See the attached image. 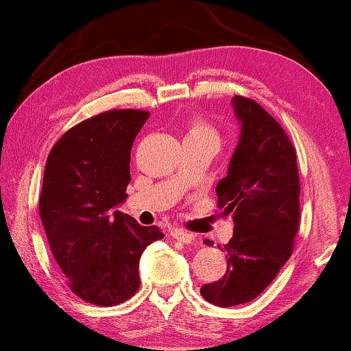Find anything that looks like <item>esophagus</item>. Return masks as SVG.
I'll return each mask as SVG.
<instances>
[{"instance_id": "34e87169", "label": "esophagus", "mask_w": 351, "mask_h": 351, "mask_svg": "<svg viewBox=\"0 0 351 351\" xmlns=\"http://www.w3.org/2000/svg\"><path fill=\"white\" fill-rule=\"evenodd\" d=\"M171 238L178 239V241L184 243V245H189V243L194 241V234H191V233L184 232V230H180V228L171 230Z\"/></svg>"}]
</instances>
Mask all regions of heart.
<instances>
[{
	"label": "heart",
	"instance_id": "b5f03b06",
	"mask_svg": "<svg viewBox=\"0 0 351 351\" xmlns=\"http://www.w3.org/2000/svg\"><path fill=\"white\" fill-rule=\"evenodd\" d=\"M196 137H207V139L217 141V132L201 119H191L184 139H196Z\"/></svg>",
	"mask_w": 351,
	"mask_h": 351
}]
</instances>
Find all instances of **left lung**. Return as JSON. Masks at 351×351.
<instances>
[{
	"label": "left lung",
	"mask_w": 351,
	"mask_h": 351,
	"mask_svg": "<svg viewBox=\"0 0 351 351\" xmlns=\"http://www.w3.org/2000/svg\"><path fill=\"white\" fill-rule=\"evenodd\" d=\"M239 139L225 178L217 184V207L232 217L233 237L219 246L227 252V272L207 283L208 303L230 308L257 298L293 251L300 225L296 152L283 128L254 100L233 97ZM206 245H214L206 239Z\"/></svg>",
	"instance_id": "8db88e82"
}]
</instances>
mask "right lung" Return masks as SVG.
Listing matches in <instances>:
<instances>
[{
    "label": "right lung",
    "instance_id": "add662e5",
    "mask_svg": "<svg viewBox=\"0 0 351 351\" xmlns=\"http://www.w3.org/2000/svg\"><path fill=\"white\" fill-rule=\"evenodd\" d=\"M150 117L113 110L71 128L45 165L40 219L69 288L92 304L114 306L139 288V259L162 239L121 210L131 181V149Z\"/></svg>",
    "mask_w": 351,
    "mask_h": 351
}]
</instances>
